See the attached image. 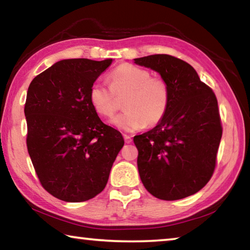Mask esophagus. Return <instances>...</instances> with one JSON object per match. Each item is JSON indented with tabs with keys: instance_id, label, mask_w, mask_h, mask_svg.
I'll list each match as a JSON object with an SVG mask.
<instances>
[{
	"instance_id": "34e87169",
	"label": "esophagus",
	"mask_w": 250,
	"mask_h": 250,
	"mask_svg": "<svg viewBox=\"0 0 250 250\" xmlns=\"http://www.w3.org/2000/svg\"><path fill=\"white\" fill-rule=\"evenodd\" d=\"M124 138H125V143H131V141H132V139H131V137L128 134H124Z\"/></svg>"
}]
</instances>
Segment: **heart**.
I'll return each mask as SVG.
<instances>
[{"instance_id": "b5f03b06", "label": "heart", "mask_w": 250, "mask_h": 250, "mask_svg": "<svg viewBox=\"0 0 250 250\" xmlns=\"http://www.w3.org/2000/svg\"><path fill=\"white\" fill-rule=\"evenodd\" d=\"M109 83L96 80L89 89V101L95 111L110 117L117 111L118 99L125 96L124 112L110 120V124L125 132L154 126L160 124L170 104V90L162 79L151 77L141 67L124 64L109 75Z\"/></svg>"}]
</instances>
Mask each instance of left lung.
I'll list each match as a JSON object with an SVG mask.
<instances>
[{"label":"left lung","instance_id":"obj_1","mask_svg":"<svg viewBox=\"0 0 250 250\" xmlns=\"http://www.w3.org/2000/svg\"><path fill=\"white\" fill-rule=\"evenodd\" d=\"M167 83L170 104L160 124L133 138L146 191L164 201L197 193L216 166L222 125L216 96L188 62L166 54L134 58Z\"/></svg>","mask_w":250,"mask_h":250}]
</instances>
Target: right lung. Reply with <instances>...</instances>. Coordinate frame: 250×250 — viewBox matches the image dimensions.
Wrapping results in <instances>:
<instances>
[{
	"label": "right lung",
	"instance_id": "obj_1",
	"mask_svg": "<svg viewBox=\"0 0 250 250\" xmlns=\"http://www.w3.org/2000/svg\"><path fill=\"white\" fill-rule=\"evenodd\" d=\"M112 59H62L29 84L24 113L27 150L43 188L65 202H84L103 192L125 141L104 125L89 89Z\"/></svg>",
	"mask_w": 250,
	"mask_h": 250
}]
</instances>
